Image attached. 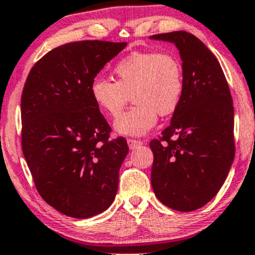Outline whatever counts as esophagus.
Wrapping results in <instances>:
<instances>
[{"mask_svg": "<svg viewBox=\"0 0 255 255\" xmlns=\"http://www.w3.org/2000/svg\"><path fill=\"white\" fill-rule=\"evenodd\" d=\"M127 142H128V146H129L130 150L136 149V147L140 146V145H142V141L135 140V139H128Z\"/></svg>", "mask_w": 255, "mask_h": 255, "instance_id": "esophagus-1", "label": "esophagus"}]
</instances>
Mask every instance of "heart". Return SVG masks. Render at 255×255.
<instances>
[{"label": "heart", "mask_w": 255, "mask_h": 255, "mask_svg": "<svg viewBox=\"0 0 255 255\" xmlns=\"http://www.w3.org/2000/svg\"><path fill=\"white\" fill-rule=\"evenodd\" d=\"M116 81L94 78L91 94L103 113L117 117L133 98L135 106L114 123L121 135L141 136L156 126L158 114L168 116L180 104L184 91L181 64L174 55L134 52L116 64Z\"/></svg>", "instance_id": "1"}]
</instances>
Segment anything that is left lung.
Listing matches in <instances>:
<instances>
[{
    "label": "left lung",
    "instance_id": "1",
    "mask_svg": "<svg viewBox=\"0 0 255 255\" xmlns=\"http://www.w3.org/2000/svg\"><path fill=\"white\" fill-rule=\"evenodd\" d=\"M151 40L175 44L184 91L170 125L153 152L151 185L164 206L179 212L201 208L220 190L235 157L234 106L222 66L192 33L174 31Z\"/></svg>",
    "mask_w": 255,
    "mask_h": 255
}]
</instances>
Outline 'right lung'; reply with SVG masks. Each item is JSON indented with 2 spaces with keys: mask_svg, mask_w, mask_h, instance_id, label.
<instances>
[{
  "mask_svg": "<svg viewBox=\"0 0 255 255\" xmlns=\"http://www.w3.org/2000/svg\"><path fill=\"white\" fill-rule=\"evenodd\" d=\"M127 42L78 41L33 65L21 94V146L41 197L68 217L106 211L128 153L91 94L93 80Z\"/></svg>",
  "mask_w": 255,
  "mask_h": 255,
  "instance_id": "1",
  "label": "right lung"
}]
</instances>
